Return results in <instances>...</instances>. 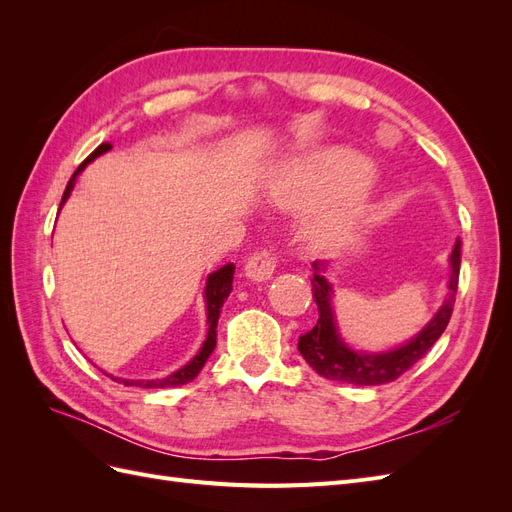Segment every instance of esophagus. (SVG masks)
I'll return each mask as SVG.
<instances>
[{
    "mask_svg": "<svg viewBox=\"0 0 512 512\" xmlns=\"http://www.w3.org/2000/svg\"><path fill=\"white\" fill-rule=\"evenodd\" d=\"M275 258L271 256V252L262 250L256 252L250 260L245 262V277L252 282H267L271 280V275L275 271Z\"/></svg>",
    "mask_w": 512,
    "mask_h": 512,
    "instance_id": "1",
    "label": "esophagus"
}]
</instances>
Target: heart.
I'll use <instances>...</instances> for the list:
<instances>
[{"mask_svg": "<svg viewBox=\"0 0 512 512\" xmlns=\"http://www.w3.org/2000/svg\"><path fill=\"white\" fill-rule=\"evenodd\" d=\"M275 203L286 211H309L307 235L333 245L361 226L371 198V164L346 149H320L292 158L271 179Z\"/></svg>", "mask_w": 512, "mask_h": 512, "instance_id": "obj_1", "label": "heart"}]
</instances>
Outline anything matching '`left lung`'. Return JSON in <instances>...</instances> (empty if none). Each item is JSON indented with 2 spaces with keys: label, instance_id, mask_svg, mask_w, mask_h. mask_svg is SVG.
Returning a JSON list of instances; mask_svg holds the SVG:
<instances>
[{
  "label": "left lung",
  "instance_id": "obj_1",
  "mask_svg": "<svg viewBox=\"0 0 512 512\" xmlns=\"http://www.w3.org/2000/svg\"><path fill=\"white\" fill-rule=\"evenodd\" d=\"M451 277H448V292L446 299L433 318L425 324L406 344H401L393 350L384 352H367V350H354L344 337L339 335L337 320L333 312V284L327 280V273L331 265L327 260L312 262L314 277H312V290L318 305V322L312 331L299 337V352L307 365L312 367L316 374L327 380L356 384V386H376L397 380L404 371H408L427 350L438 342L444 333L448 320L453 314V303L459 284V265H461V241L453 245L451 258Z\"/></svg>",
  "mask_w": 512,
  "mask_h": 512
}]
</instances>
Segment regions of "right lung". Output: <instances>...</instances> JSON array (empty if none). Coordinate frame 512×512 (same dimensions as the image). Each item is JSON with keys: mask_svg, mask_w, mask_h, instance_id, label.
<instances>
[{"mask_svg": "<svg viewBox=\"0 0 512 512\" xmlns=\"http://www.w3.org/2000/svg\"><path fill=\"white\" fill-rule=\"evenodd\" d=\"M108 149H111V145H108V143L100 145L79 168L74 170L72 179H70L68 185H66V192H64V196H61L59 209L64 207V203L70 198L72 188H74V183H76V177H79V175L83 173L85 166H87L89 162H94L98 156H102V153H106ZM232 277H235V265H232V262H228V265L220 267L218 271L209 273V277H207V284H205L207 339L203 342V346H200L198 354L194 356V359H192L190 363H185L183 367H179L177 371H173V374H170V376H166V378H156V380H126V378H115V376H111V374H106V376H111L113 380L123 382L126 386H141V389H168V386H181V384H185V382L194 380V378L200 374V369L205 367L207 359H209L213 348H215V342H218V333H215V329H218V320H220L222 305H224V301L228 299V294H230V290H232Z\"/></svg>", "mask_w": 512, "mask_h": 512, "instance_id": "right-lung-1", "label": "right lung"}]
</instances>
